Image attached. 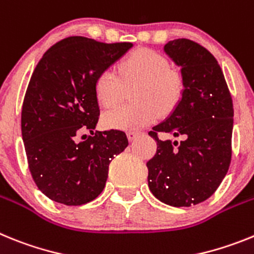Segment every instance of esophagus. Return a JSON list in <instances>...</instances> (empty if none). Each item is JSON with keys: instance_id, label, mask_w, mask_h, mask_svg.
Returning <instances> with one entry per match:
<instances>
[{"instance_id": "obj_1", "label": "esophagus", "mask_w": 254, "mask_h": 254, "mask_svg": "<svg viewBox=\"0 0 254 254\" xmlns=\"http://www.w3.org/2000/svg\"><path fill=\"white\" fill-rule=\"evenodd\" d=\"M138 135H140V131H138V130H129L127 131V138H129L130 142L135 139Z\"/></svg>"}]
</instances>
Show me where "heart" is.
I'll return each mask as SVG.
<instances>
[{
    "mask_svg": "<svg viewBox=\"0 0 254 254\" xmlns=\"http://www.w3.org/2000/svg\"><path fill=\"white\" fill-rule=\"evenodd\" d=\"M136 84L134 105H123L103 115V124L115 129H138L152 124L160 111H173L182 100V72L169 65L164 55L149 48H138L121 61L118 72L109 67L97 75L94 93L100 105L110 109L124 96V87Z\"/></svg>",
    "mask_w": 254,
    "mask_h": 254,
    "instance_id": "b5f03b06",
    "label": "heart"
}]
</instances>
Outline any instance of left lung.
Segmentation results:
<instances>
[{
  "instance_id": "obj_1",
  "label": "left lung",
  "mask_w": 254,
  "mask_h": 254,
  "mask_svg": "<svg viewBox=\"0 0 254 254\" xmlns=\"http://www.w3.org/2000/svg\"><path fill=\"white\" fill-rule=\"evenodd\" d=\"M165 52L182 69L184 90L174 112L152 127L157 151L147 162L154 197L189 207L216 191L231 162L233 100L222 70L208 50L187 38L170 41ZM170 133L179 142L161 138Z\"/></svg>"
}]
</instances>
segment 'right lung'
I'll use <instances>...</instances> for the list:
<instances>
[{
  "label": "right lung",
  "mask_w": 254,
  "mask_h": 254,
  "mask_svg": "<svg viewBox=\"0 0 254 254\" xmlns=\"http://www.w3.org/2000/svg\"><path fill=\"white\" fill-rule=\"evenodd\" d=\"M133 43L85 37L57 42L35 66L21 109V134L35 185L50 199L80 206L106 185L110 162L127 147V134L96 131L100 106L94 81ZM85 129L92 133L79 142Z\"/></svg>",
  "instance_id": "add662e5"
}]
</instances>
